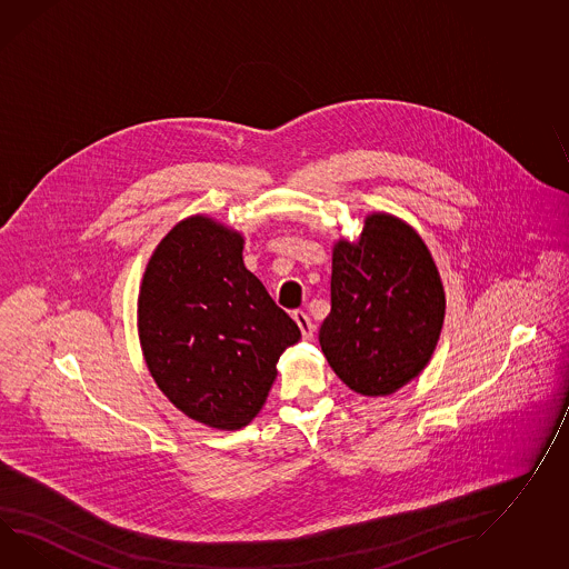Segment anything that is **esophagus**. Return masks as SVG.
<instances>
[{
    "mask_svg": "<svg viewBox=\"0 0 569 569\" xmlns=\"http://www.w3.org/2000/svg\"><path fill=\"white\" fill-rule=\"evenodd\" d=\"M291 317L296 320V325L300 327V331H302V337H305L306 341H312V337H315V325H312L310 317H308L306 312H302V310H296Z\"/></svg>",
    "mask_w": 569,
    "mask_h": 569,
    "instance_id": "34e87169",
    "label": "esophagus"
}]
</instances>
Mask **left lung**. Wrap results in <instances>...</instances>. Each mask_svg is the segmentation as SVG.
Here are the masks:
<instances>
[{
    "mask_svg": "<svg viewBox=\"0 0 569 569\" xmlns=\"http://www.w3.org/2000/svg\"><path fill=\"white\" fill-rule=\"evenodd\" d=\"M443 312L430 249L401 218L372 211L358 240L335 242L331 312L319 341L351 390L387 397L421 375L442 333Z\"/></svg>",
    "mask_w": 569,
    "mask_h": 569,
    "instance_id": "obj_1",
    "label": "left lung"
}]
</instances>
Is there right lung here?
<instances>
[{
  "mask_svg": "<svg viewBox=\"0 0 569 569\" xmlns=\"http://www.w3.org/2000/svg\"><path fill=\"white\" fill-rule=\"evenodd\" d=\"M242 249L238 230L197 213L160 240L139 286V343L153 382L216 430L249 426L279 356L302 337L244 267Z\"/></svg>",
  "mask_w": 569,
  "mask_h": 569,
  "instance_id": "add662e5",
  "label": "right lung"
}]
</instances>
